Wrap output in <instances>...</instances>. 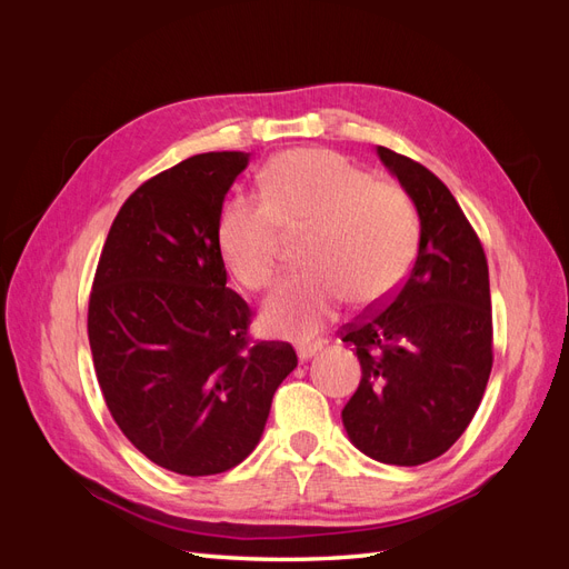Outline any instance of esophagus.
<instances>
[{"label": "esophagus", "instance_id": "obj_1", "mask_svg": "<svg viewBox=\"0 0 569 569\" xmlns=\"http://www.w3.org/2000/svg\"><path fill=\"white\" fill-rule=\"evenodd\" d=\"M320 349H322V343H320V341H316V343H299V347H297V351H299V358H301V360L313 358Z\"/></svg>", "mask_w": 569, "mask_h": 569}]
</instances>
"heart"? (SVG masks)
<instances>
[{
    "mask_svg": "<svg viewBox=\"0 0 569 569\" xmlns=\"http://www.w3.org/2000/svg\"><path fill=\"white\" fill-rule=\"evenodd\" d=\"M308 268L266 301L268 330L306 339L318 335L349 297L375 306L401 287L416 261L420 226L410 197L372 180L330 149H295L274 157L261 197H234L222 209L218 244L234 278L268 289L280 274L287 237H301Z\"/></svg>",
    "mask_w": 569,
    "mask_h": 569,
    "instance_id": "obj_1",
    "label": "heart"
}]
</instances>
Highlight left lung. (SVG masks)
<instances>
[{
	"instance_id": "1",
	"label": "left lung",
	"mask_w": 569,
	"mask_h": 569,
	"mask_svg": "<svg viewBox=\"0 0 569 569\" xmlns=\"http://www.w3.org/2000/svg\"><path fill=\"white\" fill-rule=\"evenodd\" d=\"M420 216L406 282L339 330L360 360L341 410L349 439L387 465L443 456L472 422L493 366L489 266L470 220L432 170L377 147Z\"/></svg>"
}]
</instances>
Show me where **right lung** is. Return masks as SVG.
Returning <instances> with one entry per match:
<instances>
[{
    "label": "right lung",
    "instance_id": "1",
    "mask_svg": "<svg viewBox=\"0 0 569 569\" xmlns=\"http://www.w3.org/2000/svg\"><path fill=\"white\" fill-rule=\"evenodd\" d=\"M244 151L197 153L120 206L88 306L94 372L137 451L184 477L232 470L263 435L272 396L297 368L289 341L249 335L228 284L218 222Z\"/></svg>",
    "mask_w": 569,
    "mask_h": 569
}]
</instances>
